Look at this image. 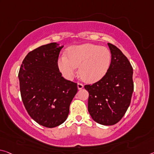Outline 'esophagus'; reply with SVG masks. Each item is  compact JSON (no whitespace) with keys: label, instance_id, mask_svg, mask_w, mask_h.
Segmentation results:
<instances>
[{"label":"esophagus","instance_id":"1","mask_svg":"<svg viewBox=\"0 0 154 154\" xmlns=\"http://www.w3.org/2000/svg\"><path fill=\"white\" fill-rule=\"evenodd\" d=\"M83 88H84V85H83L82 84H80V83H78L77 84V88L79 90H81Z\"/></svg>","mask_w":154,"mask_h":154}]
</instances>
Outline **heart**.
Wrapping results in <instances>:
<instances>
[{
  "label": "heart",
  "mask_w": 154,
  "mask_h": 154,
  "mask_svg": "<svg viewBox=\"0 0 154 154\" xmlns=\"http://www.w3.org/2000/svg\"><path fill=\"white\" fill-rule=\"evenodd\" d=\"M67 57H59L57 65L62 75L68 79H72L77 74L88 83H94L103 78L109 68L111 53L103 46L84 44L72 46L68 51Z\"/></svg>",
  "instance_id": "heart-1"
}]
</instances>
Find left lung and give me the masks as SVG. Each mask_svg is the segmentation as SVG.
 I'll list each match as a JSON object with an SVG mask.
<instances>
[{"mask_svg":"<svg viewBox=\"0 0 154 154\" xmlns=\"http://www.w3.org/2000/svg\"><path fill=\"white\" fill-rule=\"evenodd\" d=\"M111 63L105 76L92 85H86L89 98L88 109L94 121L112 125L123 118L130 105L134 91L133 68L116 46L108 43Z\"/></svg>","mask_w":154,"mask_h":154,"instance_id":"obj_1","label":"left lung"}]
</instances>
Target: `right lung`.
I'll return each instance as SVG.
<instances>
[{
    "label": "right lung",
    "mask_w": 154,
    "mask_h": 154,
    "mask_svg": "<svg viewBox=\"0 0 154 154\" xmlns=\"http://www.w3.org/2000/svg\"><path fill=\"white\" fill-rule=\"evenodd\" d=\"M64 46L53 42L29 52L19 70L24 106L38 124L53 128L64 123L70 105L77 92L76 83L62 77L57 65Z\"/></svg>",
    "instance_id": "right-lung-1"
}]
</instances>
